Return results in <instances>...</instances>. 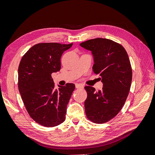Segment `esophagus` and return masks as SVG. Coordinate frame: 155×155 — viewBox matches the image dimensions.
<instances>
[{"instance_id":"obj_1","label":"esophagus","mask_w":155,"mask_h":155,"mask_svg":"<svg viewBox=\"0 0 155 155\" xmlns=\"http://www.w3.org/2000/svg\"><path fill=\"white\" fill-rule=\"evenodd\" d=\"M84 87L83 85H81V84H78V83H76V88H83Z\"/></svg>"}]
</instances>
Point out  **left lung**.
Wrapping results in <instances>:
<instances>
[{"label": "left lung", "mask_w": 155, "mask_h": 155, "mask_svg": "<svg viewBox=\"0 0 155 155\" xmlns=\"http://www.w3.org/2000/svg\"><path fill=\"white\" fill-rule=\"evenodd\" d=\"M80 46L92 51L93 71L101 76L104 86L98 91L85 87V113L92 122L104 124L119 113L127 98L133 76L130 60L123 46L110 39L96 38Z\"/></svg>", "instance_id": "obj_1"}]
</instances>
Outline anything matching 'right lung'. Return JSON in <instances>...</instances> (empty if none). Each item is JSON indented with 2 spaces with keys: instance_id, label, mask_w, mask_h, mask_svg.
I'll return each instance as SVG.
<instances>
[{
  "instance_id": "right-lung-1",
  "label": "right lung",
  "mask_w": 155,
  "mask_h": 155,
  "mask_svg": "<svg viewBox=\"0 0 155 155\" xmlns=\"http://www.w3.org/2000/svg\"><path fill=\"white\" fill-rule=\"evenodd\" d=\"M73 43H39L22 56L18 68V88L31 118L52 127L65 120L67 107L75 89L73 83L55 88L51 74L61 69V58Z\"/></svg>"
}]
</instances>
